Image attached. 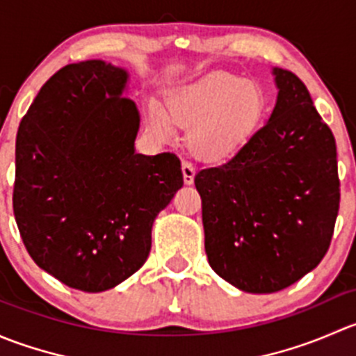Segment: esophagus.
<instances>
[{
	"mask_svg": "<svg viewBox=\"0 0 356 356\" xmlns=\"http://www.w3.org/2000/svg\"><path fill=\"white\" fill-rule=\"evenodd\" d=\"M182 175H184L186 184H193V181H195V167H193L191 161L182 160Z\"/></svg>",
	"mask_w": 356,
	"mask_h": 356,
	"instance_id": "obj_1",
	"label": "esophagus"
}]
</instances>
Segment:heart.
<instances>
[{
	"mask_svg": "<svg viewBox=\"0 0 356 356\" xmlns=\"http://www.w3.org/2000/svg\"><path fill=\"white\" fill-rule=\"evenodd\" d=\"M267 111L261 86L229 72H208L163 91V108L146 103V129L160 141H174L188 125V145L198 156L224 160L239 152Z\"/></svg>",
	"mask_w": 356,
	"mask_h": 356,
	"instance_id": "b5f03b06",
	"label": "heart"
}]
</instances>
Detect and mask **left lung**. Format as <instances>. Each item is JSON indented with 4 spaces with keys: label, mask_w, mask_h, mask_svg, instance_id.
Masks as SVG:
<instances>
[{
    "label": "left lung",
    "mask_w": 356,
    "mask_h": 356,
    "mask_svg": "<svg viewBox=\"0 0 356 356\" xmlns=\"http://www.w3.org/2000/svg\"><path fill=\"white\" fill-rule=\"evenodd\" d=\"M277 99L236 155L198 170L204 251L224 281L275 293L314 270L339 210L336 141L307 86L272 68Z\"/></svg>",
    "instance_id": "1"
}]
</instances>
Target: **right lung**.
Masks as SVG:
<instances>
[{"mask_svg": "<svg viewBox=\"0 0 356 356\" xmlns=\"http://www.w3.org/2000/svg\"><path fill=\"white\" fill-rule=\"evenodd\" d=\"M129 72L103 60L60 68L19 125L13 213L32 260L67 284L102 293L152 250L156 215L182 188L172 153H136L139 110Z\"/></svg>", "mask_w": 356, "mask_h": 356, "instance_id": "add662e5", "label": "right lung"}]
</instances>
